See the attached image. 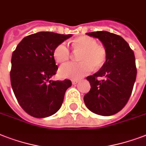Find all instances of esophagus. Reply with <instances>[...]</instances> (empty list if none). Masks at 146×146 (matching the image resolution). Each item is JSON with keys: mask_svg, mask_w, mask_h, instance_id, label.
Returning a JSON list of instances; mask_svg holds the SVG:
<instances>
[{"mask_svg": "<svg viewBox=\"0 0 146 146\" xmlns=\"http://www.w3.org/2000/svg\"><path fill=\"white\" fill-rule=\"evenodd\" d=\"M77 82H79V80H72V83H73V85L76 84Z\"/></svg>", "mask_w": 146, "mask_h": 146, "instance_id": "1", "label": "esophagus"}]
</instances>
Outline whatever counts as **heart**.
Wrapping results in <instances>:
<instances>
[{"instance_id": "heart-1", "label": "heart", "mask_w": 146, "mask_h": 146, "mask_svg": "<svg viewBox=\"0 0 146 146\" xmlns=\"http://www.w3.org/2000/svg\"><path fill=\"white\" fill-rule=\"evenodd\" d=\"M73 48L80 54V63L70 62L63 64L59 68L58 73L62 78L80 79L91 73L95 68H100L107 59V51L104 46L98 44L95 38L89 36H82L73 42ZM55 60L58 63L66 61L71 57V51L66 42L59 44L53 53Z\"/></svg>"}]
</instances>
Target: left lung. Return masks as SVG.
Wrapping results in <instances>:
<instances>
[{
    "label": "left lung",
    "mask_w": 146,
    "mask_h": 146,
    "mask_svg": "<svg viewBox=\"0 0 146 146\" xmlns=\"http://www.w3.org/2000/svg\"><path fill=\"white\" fill-rule=\"evenodd\" d=\"M102 42L107 51L104 64L97 73L87 76L91 89L84 102L93 113L111 116L121 111L128 102L136 78L133 50L121 36L106 31L86 33ZM104 77L102 80L98 79Z\"/></svg>",
    "instance_id": "8db88e82"
}]
</instances>
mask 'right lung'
<instances>
[{"instance_id": "add662e5", "label": "right lung", "mask_w": 146, "mask_h": 146, "mask_svg": "<svg viewBox=\"0 0 146 146\" xmlns=\"http://www.w3.org/2000/svg\"><path fill=\"white\" fill-rule=\"evenodd\" d=\"M72 35L50 32L28 35L13 52L10 82L21 108L29 115L44 118L53 115L62 105L70 80H50L57 66L54 50Z\"/></svg>"}]
</instances>
